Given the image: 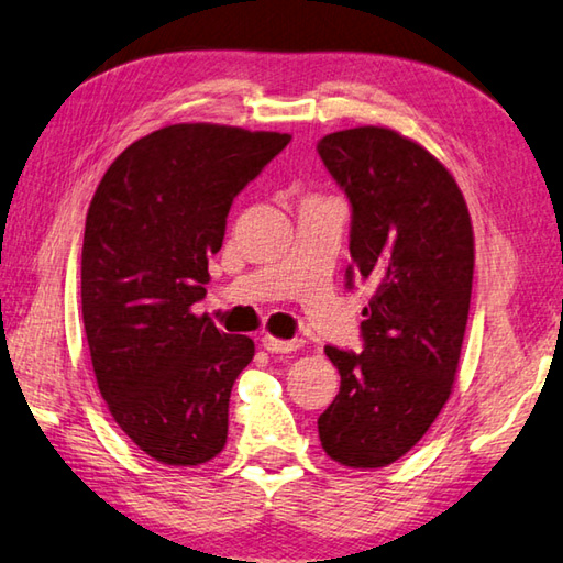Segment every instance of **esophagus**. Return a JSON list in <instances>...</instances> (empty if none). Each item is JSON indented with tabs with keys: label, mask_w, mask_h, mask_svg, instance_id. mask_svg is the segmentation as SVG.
<instances>
[{
	"label": "esophagus",
	"mask_w": 563,
	"mask_h": 563,
	"mask_svg": "<svg viewBox=\"0 0 563 563\" xmlns=\"http://www.w3.org/2000/svg\"><path fill=\"white\" fill-rule=\"evenodd\" d=\"M262 346H264V351H269V353H291V351L301 349V341L299 339L282 341V339H274V336H264Z\"/></svg>",
	"instance_id": "1"
}]
</instances>
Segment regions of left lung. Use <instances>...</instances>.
<instances>
[{"label": "left lung", "mask_w": 563, "mask_h": 563, "mask_svg": "<svg viewBox=\"0 0 563 563\" xmlns=\"http://www.w3.org/2000/svg\"><path fill=\"white\" fill-rule=\"evenodd\" d=\"M317 151L351 202L353 279L376 291L363 309V351L327 346L339 396L319 418L331 460L386 467L445 406L465 339L475 236L455 177L390 128L323 135Z\"/></svg>", "instance_id": "8db88e82"}]
</instances>
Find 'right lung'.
I'll list each match as a JSON object with an SVG mask.
<instances>
[{
  "label": "right lung",
  "mask_w": 563,
  "mask_h": 563,
  "mask_svg": "<svg viewBox=\"0 0 563 563\" xmlns=\"http://www.w3.org/2000/svg\"><path fill=\"white\" fill-rule=\"evenodd\" d=\"M289 133L177 123L115 157L86 214L81 313L98 390L145 455L190 467L220 455L230 393L254 341L192 303L220 252L234 197Z\"/></svg>",
  "instance_id": "add662e5"
}]
</instances>
